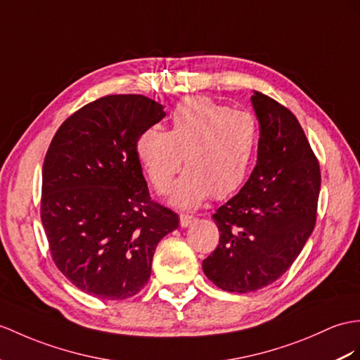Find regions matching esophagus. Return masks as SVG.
Segmentation results:
<instances>
[{
    "mask_svg": "<svg viewBox=\"0 0 360 360\" xmlns=\"http://www.w3.org/2000/svg\"><path fill=\"white\" fill-rule=\"evenodd\" d=\"M195 221V217L194 215H189V214H180V226L181 227H188L191 223Z\"/></svg>",
    "mask_w": 360,
    "mask_h": 360,
    "instance_id": "esophagus-1",
    "label": "esophagus"
}]
</instances>
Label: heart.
<instances>
[{
  "label": "heart",
  "mask_w": 360,
  "mask_h": 360,
  "mask_svg": "<svg viewBox=\"0 0 360 360\" xmlns=\"http://www.w3.org/2000/svg\"><path fill=\"white\" fill-rule=\"evenodd\" d=\"M257 120L200 96L183 99L171 114L168 133L148 128L136 143L137 159L159 194H168L185 157L186 172L172 192V203L198 206L210 194H233L250 169L257 150Z\"/></svg>",
  "instance_id": "1"
}]
</instances>
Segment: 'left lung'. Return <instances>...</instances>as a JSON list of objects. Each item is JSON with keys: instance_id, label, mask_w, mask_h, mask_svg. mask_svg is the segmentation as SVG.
Listing matches in <instances>:
<instances>
[{"instance_id": "1", "label": "left lung", "mask_w": 360, "mask_h": 360, "mask_svg": "<svg viewBox=\"0 0 360 360\" xmlns=\"http://www.w3.org/2000/svg\"><path fill=\"white\" fill-rule=\"evenodd\" d=\"M252 105L257 166L212 215L220 244L203 261L210 281L236 293L259 290L290 269L316 224L321 189L319 162L295 114L259 91Z\"/></svg>"}]
</instances>
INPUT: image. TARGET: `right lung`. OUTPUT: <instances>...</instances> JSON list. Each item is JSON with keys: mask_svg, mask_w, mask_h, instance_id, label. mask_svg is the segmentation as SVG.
<instances>
[{"mask_svg": "<svg viewBox=\"0 0 360 360\" xmlns=\"http://www.w3.org/2000/svg\"><path fill=\"white\" fill-rule=\"evenodd\" d=\"M166 116L142 94H110L59 127L42 166L41 221L51 258L79 290L127 300L151 275L157 244L179 215L150 195L139 136Z\"/></svg>", "mask_w": 360, "mask_h": 360, "instance_id": "right-lung-1", "label": "right lung"}]
</instances>
